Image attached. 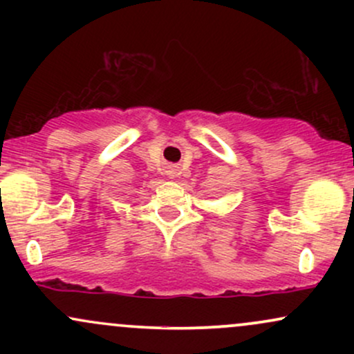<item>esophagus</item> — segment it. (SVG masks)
I'll return each mask as SVG.
<instances>
[{
  "label": "esophagus",
  "instance_id": "1",
  "mask_svg": "<svg viewBox=\"0 0 354 354\" xmlns=\"http://www.w3.org/2000/svg\"><path fill=\"white\" fill-rule=\"evenodd\" d=\"M171 173H174V169H173V171H171Z\"/></svg>",
  "mask_w": 354,
  "mask_h": 354
}]
</instances>
